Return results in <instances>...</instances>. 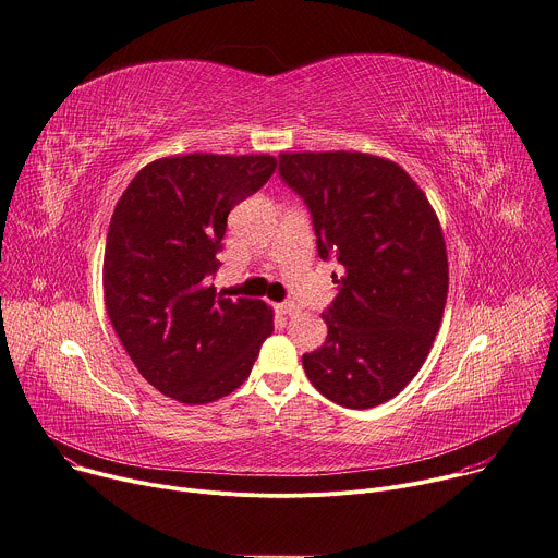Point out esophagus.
Returning <instances> with one entry per match:
<instances>
[{
  "label": "esophagus",
  "instance_id": "34e87169",
  "mask_svg": "<svg viewBox=\"0 0 558 558\" xmlns=\"http://www.w3.org/2000/svg\"><path fill=\"white\" fill-rule=\"evenodd\" d=\"M275 311H277L279 315H294V313L299 311V307H296L294 301H281V303L275 305Z\"/></svg>",
  "mask_w": 558,
  "mask_h": 558
}]
</instances>
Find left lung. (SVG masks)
I'll list each match as a JSON object with an SVG mask.
<instances>
[{
    "label": "left lung",
    "mask_w": 558,
    "mask_h": 558,
    "mask_svg": "<svg viewBox=\"0 0 558 558\" xmlns=\"http://www.w3.org/2000/svg\"><path fill=\"white\" fill-rule=\"evenodd\" d=\"M279 174L311 210L322 259H337L328 337L303 354L311 384L365 410L397 397L421 369L448 299L441 223L416 181L365 153H281Z\"/></svg>",
    "instance_id": "1"
}]
</instances>
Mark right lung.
<instances>
[{"label": "right lung", "instance_id": "add662e5", "mask_svg": "<svg viewBox=\"0 0 558 558\" xmlns=\"http://www.w3.org/2000/svg\"><path fill=\"white\" fill-rule=\"evenodd\" d=\"M270 155H177L144 166L119 197L104 253L110 324L140 375L189 405L251 375L272 307L217 296L210 277L228 213L270 179Z\"/></svg>", "mask_w": 558, "mask_h": 558}]
</instances>
